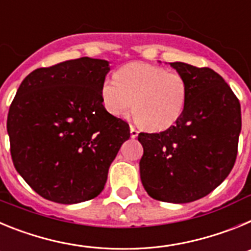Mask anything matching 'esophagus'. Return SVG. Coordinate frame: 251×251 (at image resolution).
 Here are the masks:
<instances>
[{
  "mask_svg": "<svg viewBox=\"0 0 251 251\" xmlns=\"http://www.w3.org/2000/svg\"><path fill=\"white\" fill-rule=\"evenodd\" d=\"M137 136H138V130L133 127V126H130V137H132V138H136Z\"/></svg>",
  "mask_w": 251,
  "mask_h": 251,
  "instance_id": "1",
  "label": "esophagus"
}]
</instances>
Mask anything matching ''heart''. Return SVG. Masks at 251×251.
<instances>
[{
    "mask_svg": "<svg viewBox=\"0 0 251 251\" xmlns=\"http://www.w3.org/2000/svg\"><path fill=\"white\" fill-rule=\"evenodd\" d=\"M100 98L106 112L123 118L133 110L142 127L165 130L177 123L188 98L186 77L177 72L146 63H130L105 79Z\"/></svg>",
    "mask_w": 251,
    "mask_h": 251,
    "instance_id": "1",
    "label": "heart"
}]
</instances>
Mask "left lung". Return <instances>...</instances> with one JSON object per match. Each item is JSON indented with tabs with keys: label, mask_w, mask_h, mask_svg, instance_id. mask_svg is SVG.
I'll return each instance as SVG.
<instances>
[{
	"label": "left lung",
	"mask_w": 251,
	"mask_h": 251,
	"mask_svg": "<svg viewBox=\"0 0 251 251\" xmlns=\"http://www.w3.org/2000/svg\"><path fill=\"white\" fill-rule=\"evenodd\" d=\"M170 65L187 80V103L175 126L159 133H139V170L152 199L186 203L214 191L231 172L241 108L231 88L212 69Z\"/></svg>",
	"instance_id": "8db88e82"
}]
</instances>
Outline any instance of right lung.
<instances>
[{"label":"right lung","instance_id":"obj_1","mask_svg":"<svg viewBox=\"0 0 251 251\" xmlns=\"http://www.w3.org/2000/svg\"><path fill=\"white\" fill-rule=\"evenodd\" d=\"M106 60L80 57L27 75L10 105L13 166L35 192L57 203L92 200L129 139V126L105 110Z\"/></svg>","mask_w":251,"mask_h":251}]
</instances>
